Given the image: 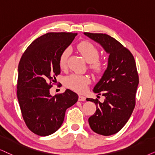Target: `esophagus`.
I'll return each mask as SVG.
<instances>
[{
    "mask_svg": "<svg viewBox=\"0 0 155 155\" xmlns=\"http://www.w3.org/2000/svg\"><path fill=\"white\" fill-rule=\"evenodd\" d=\"M85 100H86V97H84V96H81V95H79V101H85Z\"/></svg>",
    "mask_w": 155,
    "mask_h": 155,
    "instance_id": "34e87169",
    "label": "esophagus"
}]
</instances>
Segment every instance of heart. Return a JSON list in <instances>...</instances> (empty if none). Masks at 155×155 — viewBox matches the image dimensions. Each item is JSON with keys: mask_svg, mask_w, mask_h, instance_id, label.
Here are the masks:
<instances>
[{"mask_svg": "<svg viewBox=\"0 0 155 155\" xmlns=\"http://www.w3.org/2000/svg\"><path fill=\"white\" fill-rule=\"evenodd\" d=\"M78 50L81 53L82 56L88 63L91 64V67L96 71H99L101 68V62L98 60L99 53V50L94 45L88 41H83L78 45ZM69 50L66 48L60 55L58 64L61 68H64L66 64V60ZM91 82L89 77L87 76L79 75L73 74L66 76L64 79V84L66 87L73 89L78 92H83L87 89V86Z\"/></svg>", "mask_w": 155, "mask_h": 155, "instance_id": "heart-1", "label": "heart"}]
</instances>
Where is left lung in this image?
I'll return each instance as SVG.
<instances>
[{"label": "left lung", "mask_w": 155, "mask_h": 155, "mask_svg": "<svg viewBox=\"0 0 155 155\" xmlns=\"http://www.w3.org/2000/svg\"><path fill=\"white\" fill-rule=\"evenodd\" d=\"M109 54L107 67L93 91L105 97L104 102L87 98L97 106L89 118L91 129L97 134L109 136L126 124L135 107L139 84L136 63L131 53L116 39L107 34L84 33Z\"/></svg>", "instance_id": "left-lung-1"}]
</instances>
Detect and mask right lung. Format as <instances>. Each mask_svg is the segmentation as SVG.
I'll return each mask as SVG.
<instances>
[{"mask_svg":"<svg viewBox=\"0 0 155 155\" xmlns=\"http://www.w3.org/2000/svg\"><path fill=\"white\" fill-rule=\"evenodd\" d=\"M77 34L48 33L30 44L18 68L17 97L23 118L28 129L39 136H48L61 126L66 110L79 96L70 89L51 95L49 89L61 72L60 55Z\"/></svg>","mask_w":155,"mask_h":155,"instance_id":"right-lung-1","label":"right lung"}]
</instances>
